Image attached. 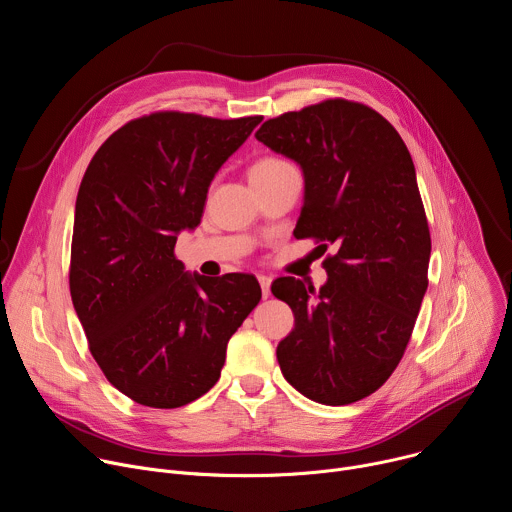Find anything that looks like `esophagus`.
I'll use <instances>...</instances> for the list:
<instances>
[{
    "label": "esophagus",
    "mask_w": 512,
    "mask_h": 512,
    "mask_svg": "<svg viewBox=\"0 0 512 512\" xmlns=\"http://www.w3.org/2000/svg\"><path fill=\"white\" fill-rule=\"evenodd\" d=\"M257 279H259V283H261L263 298H269V296H271V277H267V275H259Z\"/></svg>",
    "instance_id": "esophagus-1"
}]
</instances>
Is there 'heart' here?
Wrapping results in <instances>:
<instances>
[{"label":"heart","instance_id":"heart-1","mask_svg":"<svg viewBox=\"0 0 512 512\" xmlns=\"http://www.w3.org/2000/svg\"><path fill=\"white\" fill-rule=\"evenodd\" d=\"M287 170H294V166H291L287 160H283L279 156H261L249 168V180H251V184L267 182V180L281 176Z\"/></svg>","mask_w":512,"mask_h":512}]
</instances>
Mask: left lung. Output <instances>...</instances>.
<instances>
[{
  "mask_svg": "<svg viewBox=\"0 0 512 512\" xmlns=\"http://www.w3.org/2000/svg\"><path fill=\"white\" fill-rule=\"evenodd\" d=\"M255 137L304 170L294 235L334 247L318 291L296 277L271 285L296 318L277 344L281 373L316 403L360 401L397 369L427 289L431 237L411 154L381 113L346 99L267 119Z\"/></svg>",
  "mask_w": 512,
  "mask_h": 512,
  "instance_id": "8db88e82",
  "label": "left lung"
}]
</instances>
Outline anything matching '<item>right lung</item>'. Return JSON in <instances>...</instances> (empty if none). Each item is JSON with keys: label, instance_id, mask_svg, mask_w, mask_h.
<instances>
[{"label": "right lung", "instance_id": "1", "mask_svg": "<svg viewBox=\"0 0 512 512\" xmlns=\"http://www.w3.org/2000/svg\"><path fill=\"white\" fill-rule=\"evenodd\" d=\"M261 119L143 115L107 137L83 176L70 298L103 375L139 405L174 409L214 387L261 300L253 275H190L174 255L214 174Z\"/></svg>", "mask_w": 512, "mask_h": 512}]
</instances>
